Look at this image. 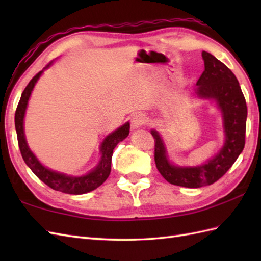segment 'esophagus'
I'll return each mask as SVG.
<instances>
[{"mask_svg":"<svg viewBox=\"0 0 261 261\" xmlns=\"http://www.w3.org/2000/svg\"><path fill=\"white\" fill-rule=\"evenodd\" d=\"M147 122V116L143 113H136L131 118V127L132 129H138V127H141L145 125Z\"/></svg>","mask_w":261,"mask_h":261,"instance_id":"1","label":"esophagus"}]
</instances>
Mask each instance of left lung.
I'll return each instance as SVG.
<instances>
[{
  "mask_svg": "<svg viewBox=\"0 0 261 261\" xmlns=\"http://www.w3.org/2000/svg\"><path fill=\"white\" fill-rule=\"evenodd\" d=\"M204 71L196 83L198 97L214 99L223 120L225 141L214 157L201 166L179 167L171 164L162 137L151 130L154 139V163L164 178L177 186L197 188L219 180L234 164L245 148L247 104L234 74L213 55L202 53Z\"/></svg>",
  "mask_w": 261,
  "mask_h": 261,
  "instance_id": "obj_1",
  "label": "left lung"
}]
</instances>
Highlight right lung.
<instances>
[{
	"label": "right lung",
	"mask_w": 261,
	"mask_h": 261,
	"mask_svg": "<svg viewBox=\"0 0 261 261\" xmlns=\"http://www.w3.org/2000/svg\"><path fill=\"white\" fill-rule=\"evenodd\" d=\"M51 63H49L45 67V69H47L49 66L51 65ZM43 70L39 71V73L29 82V84L27 85L23 93H22L18 108H16L15 111V130L16 136H18V142L22 158H23L24 163L28 165V167L32 170V173L35 174L39 179L42 180L46 185H48L55 191H59L66 194H74V195H79V194H85L94 191L98 186H101L109 177L111 173V163H112L113 150L120 141L124 140L125 138L129 136L130 123L126 122L125 124L120 126L119 129H116L112 134H110L105 138L102 142L101 148H99L102 153L101 160H99L96 167L91 170L88 174L83 176H68L66 174L58 173V171H55L45 167V166L39 162L35 154H33V152L30 150V148L28 147L23 129V119L28 101H29L33 87H35L37 81L39 80V77L41 76Z\"/></svg>",
	"instance_id": "right-lung-1"
}]
</instances>
